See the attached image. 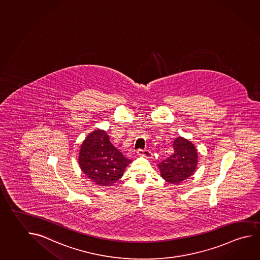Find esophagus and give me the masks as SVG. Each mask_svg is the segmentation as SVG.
Returning a JSON list of instances; mask_svg holds the SVG:
<instances>
[{"instance_id": "34e87169", "label": "esophagus", "mask_w": 260, "mask_h": 260, "mask_svg": "<svg viewBox=\"0 0 260 260\" xmlns=\"http://www.w3.org/2000/svg\"><path fill=\"white\" fill-rule=\"evenodd\" d=\"M137 154H138V155L145 156L146 158L152 157V153L150 152L149 150L147 149H138L137 150Z\"/></svg>"}]
</instances>
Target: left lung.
Here are the masks:
<instances>
[{"label": "left lung", "mask_w": 260, "mask_h": 260, "mask_svg": "<svg viewBox=\"0 0 260 260\" xmlns=\"http://www.w3.org/2000/svg\"><path fill=\"white\" fill-rule=\"evenodd\" d=\"M174 153L157 165L161 176L170 184H179L194 174L198 152L191 142L177 137L173 144Z\"/></svg>", "instance_id": "1"}]
</instances>
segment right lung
I'll return each mask as SVG.
<instances>
[{
  "label": "right lung",
  "mask_w": 260,
  "mask_h": 260,
  "mask_svg": "<svg viewBox=\"0 0 260 260\" xmlns=\"http://www.w3.org/2000/svg\"><path fill=\"white\" fill-rule=\"evenodd\" d=\"M131 161L112 145L108 135L102 130L91 133L80 149V168L101 186H109L118 181Z\"/></svg>",
  "instance_id": "obj_1"
}]
</instances>
